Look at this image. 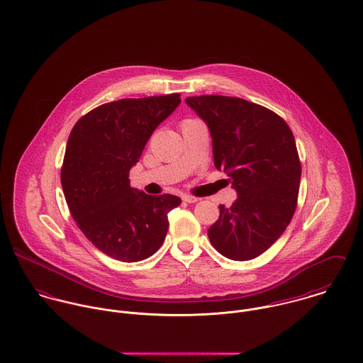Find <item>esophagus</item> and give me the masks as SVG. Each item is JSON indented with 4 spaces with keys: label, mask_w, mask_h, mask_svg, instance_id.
<instances>
[{
    "label": "esophagus",
    "mask_w": 363,
    "mask_h": 363,
    "mask_svg": "<svg viewBox=\"0 0 363 363\" xmlns=\"http://www.w3.org/2000/svg\"><path fill=\"white\" fill-rule=\"evenodd\" d=\"M182 199H183V201H186V203H189V204H194V203L200 201V199L193 197V196H189V194H184Z\"/></svg>",
    "instance_id": "esophagus-1"
}]
</instances>
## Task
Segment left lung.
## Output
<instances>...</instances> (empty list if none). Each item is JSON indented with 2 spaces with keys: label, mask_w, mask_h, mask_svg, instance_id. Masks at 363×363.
Listing matches in <instances>:
<instances>
[{
  "label": "left lung",
  "mask_w": 363,
  "mask_h": 363,
  "mask_svg": "<svg viewBox=\"0 0 363 363\" xmlns=\"http://www.w3.org/2000/svg\"><path fill=\"white\" fill-rule=\"evenodd\" d=\"M208 125L213 163L238 193L208 229L212 246L235 261L256 259L289 225L299 194L301 162L289 125L274 111L239 98H187Z\"/></svg>",
  "instance_id": "obj_1"
}]
</instances>
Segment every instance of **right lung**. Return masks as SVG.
I'll return each mask as SVG.
<instances>
[{
    "label": "right lung",
    "mask_w": 363,
    "mask_h": 363,
    "mask_svg": "<svg viewBox=\"0 0 363 363\" xmlns=\"http://www.w3.org/2000/svg\"><path fill=\"white\" fill-rule=\"evenodd\" d=\"M180 102L172 94L104 104L81 117L68 137L61 169L65 201L82 233L111 259L151 257L164 240L167 212L182 203L133 189L128 179L156 127Z\"/></svg>",
    "instance_id": "add662e5"
}]
</instances>
